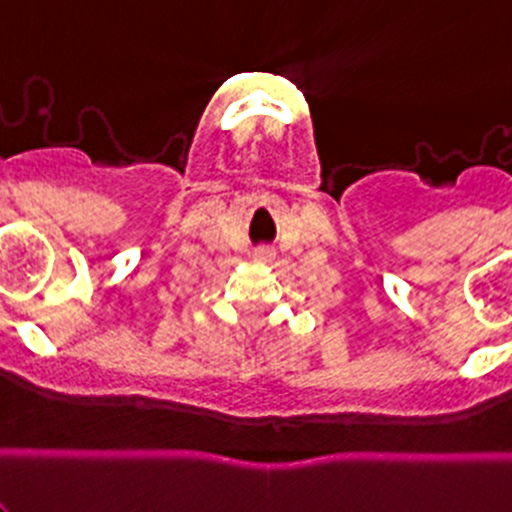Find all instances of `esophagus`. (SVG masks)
I'll list each match as a JSON object with an SVG mask.
<instances>
[{
    "label": "esophagus",
    "instance_id": "1",
    "mask_svg": "<svg viewBox=\"0 0 512 512\" xmlns=\"http://www.w3.org/2000/svg\"><path fill=\"white\" fill-rule=\"evenodd\" d=\"M252 260H255V262H272L274 260V250H269V247H260V250H255Z\"/></svg>",
    "mask_w": 512,
    "mask_h": 512
}]
</instances>
